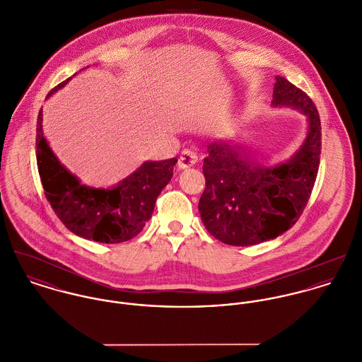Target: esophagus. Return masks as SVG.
Returning a JSON list of instances; mask_svg holds the SVG:
<instances>
[{"mask_svg":"<svg viewBox=\"0 0 362 362\" xmlns=\"http://www.w3.org/2000/svg\"><path fill=\"white\" fill-rule=\"evenodd\" d=\"M197 161H198L197 153L192 152V151L185 149V151L181 152V155L178 157V167L182 168V170H187V168L192 167Z\"/></svg>","mask_w":362,"mask_h":362,"instance_id":"esophagus-1","label":"esophagus"}]
</instances>
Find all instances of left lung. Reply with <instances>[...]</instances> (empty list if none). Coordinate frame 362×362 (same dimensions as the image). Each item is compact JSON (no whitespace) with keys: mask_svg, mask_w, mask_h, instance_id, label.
<instances>
[{"mask_svg":"<svg viewBox=\"0 0 362 362\" xmlns=\"http://www.w3.org/2000/svg\"><path fill=\"white\" fill-rule=\"evenodd\" d=\"M273 104L296 107L310 122L304 145L284 164L266 168L235 146L207 145L199 213L207 231L228 245L248 247L279 237L298 221L310 201L322 148L319 112L304 90L281 76H276Z\"/></svg>","mask_w":362,"mask_h":362,"instance_id":"obj_1","label":"left lung"}]
</instances>
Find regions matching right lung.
Returning a JSON list of instances; mask_svg holds the SVG:
<instances>
[{"mask_svg": "<svg viewBox=\"0 0 362 362\" xmlns=\"http://www.w3.org/2000/svg\"><path fill=\"white\" fill-rule=\"evenodd\" d=\"M66 83L49 92L47 98ZM42 110L36 127L37 168L54 213L74 234L105 244L124 243L138 235L152 217L156 199L173 177L177 158L146 161L114 188L82 185L52 153L42 131Z\"/></svg>", "mask_w": 362, "mask_h": 362, "instance_id": "add662e5", "label": "right lung"}]
</instances>
